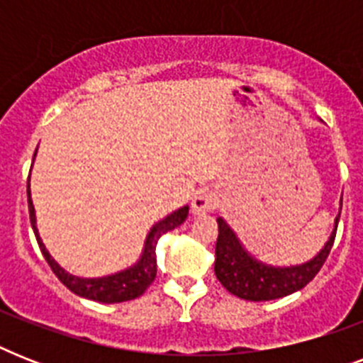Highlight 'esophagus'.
Listing matches in <instances>:
<instances>
[{
  "label": "esophagus",
  "instance_id": "esophagus-1",
  "mask_svg": "<svg viewBox=\"0 0 363 363\" xmlns=\"http://www.w3.org/2000/svg\"><path fill=\"white\" fill-rule=\"evenodd\" d=\"M216 207V194L209 188H201L194 194L192 198V213L194 215H205Z\"/></svg>",
  "mask_w": 363,
  "mask_h": 363
}]
</instances>
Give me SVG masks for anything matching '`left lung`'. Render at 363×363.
Instances as JSON below:
<instances>
[{"instance_id": "1", "label": "left lung", "mask_w": 363, "mask_h": 363, "mask_svg": "<svg viewBox=\"0 0 363 363\" xmlns=\"http://www.w3.org/2000/svg\"><path fill=\"white\" fill-rule=\"evenodd\" d=\"M341 215V213H339ZM339 215L335 218V226L322 247V250L315 258L299 265L290 267H277L259 262L242 247V242L235 235L228 222L218 216V239H216V259H215V275L228 292L248 301H269L279 299L290 294L298 292L307 286L320 267L326 262L328 254L333 247V239L337 232Z\"/></svg>"}]
</instances>
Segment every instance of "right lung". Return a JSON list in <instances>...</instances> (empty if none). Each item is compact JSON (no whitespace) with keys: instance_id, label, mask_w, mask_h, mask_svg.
Returning a JSON list of instances; mask_svg holds the SVG:
<instances>
[{"instance_id":"obj_1","label":"right lung","mask_w":363,"mask_h":363,"mask_svg":"<svg viewBox=\"0 0 363 363\" xmlns=\"http://www.w3.org/2000/svg\"><path fill=\"white\" fill-rule=\"evenodd\" d=\"M33 158H35V154H33ZM28 209H30V222L37 242H39V248H41L47 264L50 265V269L54 271V275L58 277L60 281L64 282L73 294L81 296V298L92 299V301H99V303H121V301H130V299L139 298L152 284L154 277H156V245H158V239L164 233L181 226L188 216V205H184L181 209H177L175 213L165 216L164 220L154 224L147 235L141 258L128 269L118 271L115 275L98 277V279H82V277L69 275L64 267H60L56 264V259L45 248V242L39 238V232H37L35 226V209H33V201H31L30 196V184H28Z\"/></svg>"}]
</instances>
